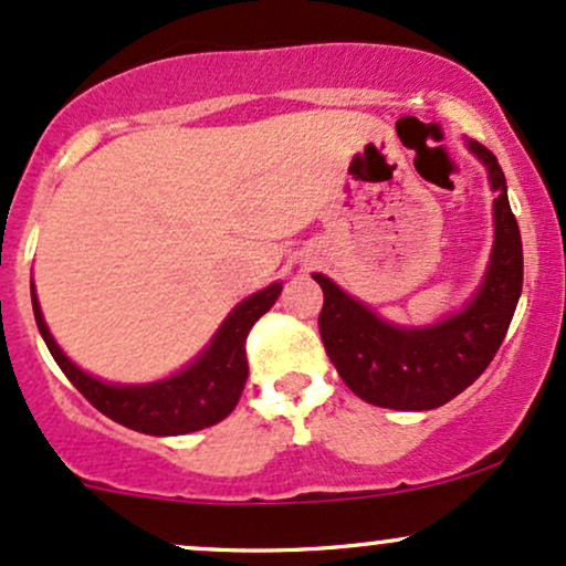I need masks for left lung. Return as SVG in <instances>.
<instances>
[{
  "mask_svg": "<svg viewBox=\"0 0 566 566\" xmlns=\"http://www.w3.org/2000/svg\"><path fill=\"white\" fill-rule=\"evenodd\" d=\"M497 192L495 245L488 275L474 298L448 321L429 328L384 323L365 304L315 272L323 289L321 336L338 376L357 397L378 408L431 410L471 387L493 363L522 296V235L509 206L506 177L493 150L469 139Z\"/></svg>",
  "mask_w": 566,
  "mask_h": 566,
  "instance_id": "1",
  "label": "left lung"
}]
</instances>
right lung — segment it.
Listing matches in <instances>:
<instances>
[{"instance_id":"1","label":"right lung","mask_w":566,"mask_h":566,"mask_svg":"<svg viewBox=\"0 0 566 566\" xmlns=\"http://www.w3.org/2000/svg\"><path fill=\"white\" fill-rule=\"evenodd\" d=\"M283 283H272L259 294L249 296L230 312L228 321L211 338V344L196 357L188 368L177 376L164 378L143 387H118L92 378L76 368L63 349L57 347L46 328L39 298L31 285L33 317H36L39 334H42L46 349L55 357L69 381L90 400L103 416L122 423L126 429L143 431L153 437L190 434V431L214 427L235 410L241 391L249 378V363H245V336L251 325L268 312L275 298L281 296Z\"/></svg>"}]
</instances>
